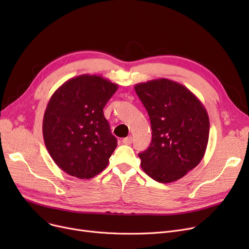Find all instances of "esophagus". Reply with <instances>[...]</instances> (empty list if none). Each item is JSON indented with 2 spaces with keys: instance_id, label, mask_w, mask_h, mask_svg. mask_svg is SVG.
<instances>
[{
  "instance_id": "obj_1",
  "label": "esophagus",
  "mask_w": 249,
  "mask_h": 249,
  "mask_svg": "<svg viewBox=\"0 0 249 249\" xmlns=\"http://www.w3.org/2000/svg\"><path fill=\"white\" fill-rule=\"evenodd\" d=\"M122 142L124 143V144H126V145H130L132 143V136H128V137H125L123 140H122Z\"/></svg>"
}]
</instances>
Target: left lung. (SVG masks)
Instances as JSON below:
<instances>
[{"mask_svg": "<svg viewBox=\"0 0 249 249\" xmlns=\"http://www.w3.org/2000/svg\"><path fill=\"white\" fill-rule=\"evenodd\" d=\"M135 91L151 124L149 147L138 156L144 173L159 182H173L197 166L209 140L208 113L192 91L159 78L137 84Z\"/></svg>", "mask_w": 249, "mask_h": 249, "instance_id": "left-lung-1", "label": "left lung"}]
</instances>
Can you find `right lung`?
I'll return each instance as SVG.
<instances>
[{"mask_svg": "<svg viewBox=\"0 0 249 249\" xmlns=\"http://www.w3.org/2000/svg\"><path fill=\"white\" fill-rule=\"evenodd\" d=\"M118 85L101 75L82 74L51 96L43 117L45 146L70 176L91 178L107 167L117 146L103 109Z\"/></svg>", "mask_w": 249, "mask_h": 249, "instance_id": "1", "label": "right lung"}]
</instances>
